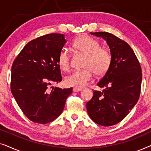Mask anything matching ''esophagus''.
<instances>
[{
	"mask_svg": "<svg viewBox=\"0 0 151 151\" xmlns=\"http://www.w3.org/2000/svg\"><path fill=\"white\" fill-rule=\"evenodd\" d=\"M82 90V88H79V87H74L73 88V91L74 92H78Z\"/></svg>",
	"mask_w": 151,
	"mask_h": 151,
	"instance_id": "obj_1",
	"label": "esophagus"
}]
</instances>
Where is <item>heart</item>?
Here are the masks:
<instances>
[{
    "mask_svg": "<svg viewBox=\"0 0 151 151\" xmlns=\"http://www.w3.org/2000/svg\"><path fill=\"white\" fill-rule=\"evenodd\" d=\"M73 46L84 54V67L82 69L76 70L65 78L67 85L76 87H83L89 83L93 77L94 72L96 75L102 76L108 71L111 63V55L105 47H100V43L96 39L88 36H81L76 39ZM58 63L63 71H68L71 65V55L69 50L63 47L58 55Z\"/></svg>",
    "mask_w": 151,
    "mask_h": 151,
    "instance_id": "b5f03b06",
    "label": "heart"
}]
</instances>
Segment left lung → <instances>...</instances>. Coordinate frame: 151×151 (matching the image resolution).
<instances>
[{"instance_id": "obj_1", "label": "left lung", "mask_w": 151, "mask_h": 151, "mask_svg": "<svg viewBox=\"0 0 151 151\" xmlns=\"http://www.w3.org/2000/svg\"><path fill=\"white\" fill-rule=\"evenodd\" d=\"M91 34L106 40L111 63L108 71L97 83L104 89L94 91V96L86 103V109L94 122L110 127L124 119L139 100L142 68L133 50L124 40L109 32Z\"/></svg>"}]
</instances>
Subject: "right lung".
I'll return each mask as SVG.
<instances>
[{
  "mask_svg": "<svg viewBox=\"0 0 151 151\" xmlns=\"http://www.w3.org/2000/svg\"><path fill=\"white\" fill-rule=\"evenodd\" d=\"M66 42L61 34H49L31 40L12 66L11 91L22 113L31 121L49 123L63 112L73 88L50 87L63 80L58 63Z\"/></svg>",
  "mask_w": 151,
  "mask_h": 151,
  "instance_id": "add662e5",
  "label": "right lung"
}]
</instances>
